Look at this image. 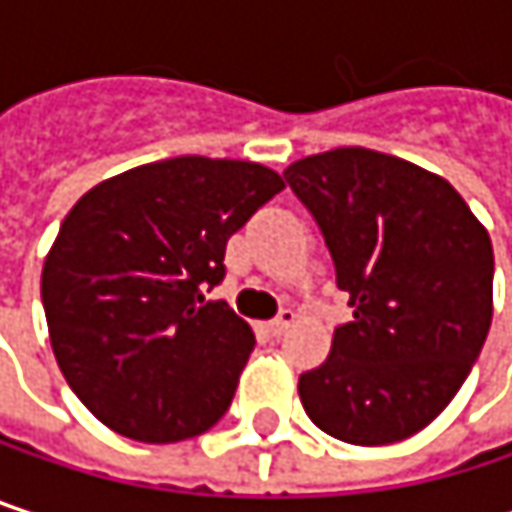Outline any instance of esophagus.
I'll list each match as a JSON object with an SVG mask.
<instances>
[{
  "instance_id": "esophagus-1",
  "label": "esophagus",
  "mask_w": 512,
  "mask_h": 512,
  "mask_svg": "<svg viewBox=\"0 0 512 512\" xmlns=\"http://www.w3.org/2000/svg\"><path fill=\"white\" fill-rule=\"evenodd\" d=\"M296 320V311H290V308H284L275 320H269V323H263V329H266V335H272V338H278V335H284L287 329H290V323Z\"/></svg>"
}]
</instances>
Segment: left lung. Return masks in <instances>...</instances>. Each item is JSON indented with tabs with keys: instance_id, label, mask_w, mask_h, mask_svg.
<instances>
[{
	"instance_id": "left-lung-1",
	"label": "left lung",
	"mask_w": 512,
	"mask_h": 512,
	"mask_svg": "<svg viewBox=\"0 0 512 512\" xmlns=\"http://www.w3.org/2000/svg\"><path fill=\"white\" fill-rule=\"evenodd\" d=\"M284 180L335 260L353 320L329 358L299 376L308 418L350 445L424 430L462 388L492 323L486 228L439 174L400 156L335 148Z\"/></svg>"
}]
</instances>
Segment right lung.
<instances>
[{"mask_svg": "<svg viewBox=\"0 0 512 512\" xmlns=\"http://www.w3.org/2000/svg\"><path fill=\"white\" fill-rule=\"evenodd\" d=\"M284 180L257 162L174 156L88 189L44 260L52 353L109 430L168 445L231 406L255 335L228 302L225 246Z\"/></svg>", "mask_w": 512, "mask_h": 512, "instance_id": "obj_1", "label": "right lung"}]
</instances>
